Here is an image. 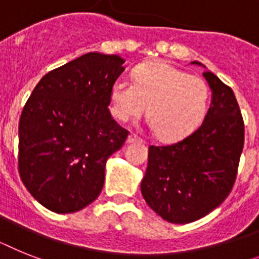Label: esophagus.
<instances>
[{"label": "esophagus", "mask_w": 259, "mask_h": 259, "mask_svg": "<svg viewBox=\"0 0 259 259\" xmlns=\"http://www.w3.org/2000/svg\"><path fill=\"white\" fill-rule=\"evenodd\" d=\"M133 142H142V138H140L137 134L130 133L129 137H127V143H133Z\"/></svg>", "instance_id": "1"}]
</instances>
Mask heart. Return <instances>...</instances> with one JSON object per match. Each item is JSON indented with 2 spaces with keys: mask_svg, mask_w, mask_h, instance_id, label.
Masks as SVG:
<instances>
[{
  "mask_svg": "<svg viewBox=\"0 0 259 259\" xmlns=\"http://www.w3.org/2000/svg\"><path fill=\"white\" fill-rule=\"evenodd\" d=\"M209 100L205 80L156 60L137 67L134 82L125 79L113 82L109 109L121 122L142 116L147 109L156 136L174 142L199 129L207 117Z\"/></svg>",
  "mask_w": 259,
  "mask_h": 259,
  "instance_id": "b5f03b06",
  "label": "heart"
}]
</instances>
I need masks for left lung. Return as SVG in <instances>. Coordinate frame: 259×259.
I'll list each match as a JSON object with an SVG mask.
<instances>
[{
    "label": "left lung",
    "instance_id": "left-lung-1",
    "mask_svg": "<svg viewBox=\"0 0 259 259\" xmlns=\"http://www.w3.org/2000/svg\"><path fill=\"white\" fill-rule=\"evenodd\" d=\"M203 75L212 89L207 117L184 140L149 146L141 182L149 207L172 224L199 220L227 199L244 149V119L233 91L210 71Z\"/></svg>",
    "mask_w": 259,
    "mask_h": 259
}]
</instances>
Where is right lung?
<instances>
[{
  "label": "right lung",
  "mask_w": 259,
  "mask_h": 259,
  "mask_svg": "<svg viewBox=\"0 0 259 259\" xmlns=\"http://www.w3.org/2000/svg\"><path fill=\"white\" fill-rule=\"evenodd\" d=\"M123 63L118 55L88 52L43 76L23 106L19 175L52 212L72 213L95 201L106 160L127 138L108 108Z\"/></svg>",
  "instance_id": "right-lung-1"
}]
</instances>
